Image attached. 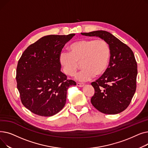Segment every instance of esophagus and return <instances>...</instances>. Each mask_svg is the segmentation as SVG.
<instances>
[{"label": "esophagus", "mask_w": 148, "mask_h": 148, "mask_svg": "<svg viewBox=\"0 0 148 148\" xmlns=\"http://www.w3.org/2000/svg\"><path fill=\"white\" fill-rule=\"evenodd\" d=\"M77 86L82 88V87H83L84 86V83H77Z\"/></svg>", "instance_id": "34e87169"}]
</instances>
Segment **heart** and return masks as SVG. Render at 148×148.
Segmentation results:
<instances>
[{
	"mask_svg": "<svg viewBox=\"0 0 148 148\" xmlns=\"http://www.w3.org/2000/svg\"><path fill=\"white\" fill-rule=\"evenodd\" d=\"M68 52H62L60 63L64 73L74 76L82 65L83 69L75 79L86 82L94 76H99L106 71L110 58V49L103 39H83L73 42Z\"/></svg>",
	"mask_w": 148,
	"mask_h": 148,
	"instance_id": "b5f03b06",
	"label": "heart"
}]
</instances>
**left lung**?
<instances>
[{
  "label": "left lung",
  "mask_w": 148,
  "mask_h": 148,
  "mask_svg": "<svg viewBox=\"0 0 148 148\" xmlns=\"http://www.w3.org/2000/svg\"><path fill=\"white\" fill-rule=\"evenodd\" d=\"M81 34L101 38L110 49L109 65L106 71L91 83L95 89L90 99L92 104L104 114H115L123 112L130 105L136 89L137 65L133 51L105 30Z\"/></svg>",
  "instance_id": "1"
}]
</instances>
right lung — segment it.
Returning <instances> with one entry per match:
<instances>
[{
    "label": "right lung",
    "mask_w": 148,
    "mask_h": 148,
    "mask_svg": "<svg viewBox=\"0 0 148 148\" xmlns=\"http://www.w3.org/2000/svg\"><path fill=\"white\" fill-rule=\"evenodd\" d=\"M75 35H50L30 45L18 60L16 80L21 103L31 112L51 116L65 105L66 92L76 85L60 71V55Z\"/></svg>",
    "instance_id": "right-lung-1"
}]
</instances>
